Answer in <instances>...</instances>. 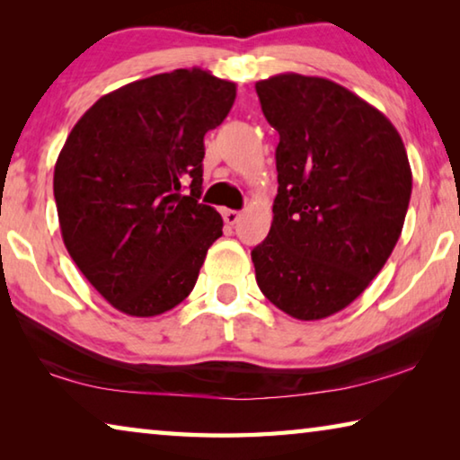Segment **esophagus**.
<instances>
[{
  "mask_svg": "<svg viewBox=\"0 0 460 460\" xmlns=\"http://www.w3.org/2000/svg\"><path fill=\"white\" fill-rule=\"evenodd\" d=\"M223 219H225V223L227 225H237L239 223V219H241V213L239 211H231V208H227V211H223Z\"/></svg>",
  "mask_w": 460,
  "mask_h": 460,
  "instance_id": "esophagus-1",
  "label": "esophagus"
}]
</instances>
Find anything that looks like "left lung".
I'll return each mask as SVG.
<instances>
[{
  "mask_svg": "<svg viewBox=\"0 0 460 460\" xmlns=\"http://www.w3.org/2000/svg\"><path fill=\"white\" fill-rule=\"evenodd\" d=\"M279 134L268 237L253 247L263 296L298 321L347 308L385 266L406 219L411 170L384 113L323 76L255 83Z\"/></svg>",
  "mask_w": 460,
  "mask_h": 460,
  "instance_id": "1",
  "label": "left lung"
}]
</instances>
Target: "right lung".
I'll return each mask as SVG.
<instances>
[{"label": "right lung", "mask_w": 460, "mask_h": 460, "mask_svg": "<svg viewBox=\"0 0 460 460\" xmlns=\"http://www.w3.org/2000/svg\"><path fill=\"white\" fill-rule=\"evenodd\" d=\"M235 89L200 68L147 76L101 97L62 146V241L121 313L158 316L181 305L223 235L221 215L199 199L205 134L227 118Z\"/></svg>", "instance_id": "1"}]
</instances>
